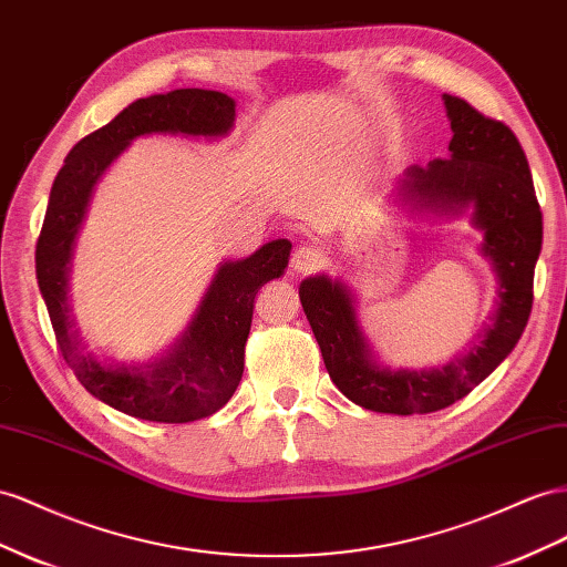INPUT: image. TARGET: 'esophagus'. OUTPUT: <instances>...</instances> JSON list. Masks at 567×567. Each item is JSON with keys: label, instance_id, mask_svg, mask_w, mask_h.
<instances>
[{"label": "esophagus", "instance_id": "esophagus-1", "mask_svg": "<svg viewBox=\"0 0 567 567\" xmlns=\"http://www.w3.org/2000/svg\"><path fill=\"white\" fill-rule=\"evenodd\" d=\"M321 259H324V255H321V250H317L315 246H300L293 252V259H290V267H293V271L308 274L321 265Z\"/></svg>", "mask_w": 567, "mask_h": 567}]
</instances>
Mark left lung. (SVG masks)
<instances>
[{
    "label": "left lung",
    "mask_w": 567,
    "mask_h": 567,
    "mask_svg": "<svg viewBox=\"0 0 567 567\" xmlns=\"http://www.w3.org/2000/svg\"><path fill=\"white\" fill-rule=\"evenodd\" d=\"M453 137L446 159L412 164L393 197L417 219L470 214L480 252L496 274V308L465 353L441 367L381 364L358 321L350 286L329 274L300 284V302L327 372L355 405L386 415H426L453 405L511 355L532 312L534 265L542 252V209L515 133L465 100L443 95Z\"/></svg>",
    "instance_id": "8db88e82"
}]
</instances>
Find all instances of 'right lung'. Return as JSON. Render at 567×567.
Returning <instances> with one entry per match:
<instances>
[{
  "instance_id": "obj_1",
  "label": "right lung",
  "mask_w": 567,
  "mask_h": 567,
  "mask_svg": "<svg viewBox=\"0 0 567 567\" xmlns=\"http://www.w3.org/2000/svg\"><path fill=\"white\" fill-rule=\"evenodd\" d=\"M236 102L217 90L181 87L135 100L69 152L50 193L35 248L38 286L61 355L87 393L137 420L181 424L209 417L240 384L257 290L284 277L290 240L265 243L246 259L219 262L183 333L147 362H118L87 350L69 300L75 238L104 172L145 135L219 141L234 131Z\"/></svg>"
}]
</instances>
